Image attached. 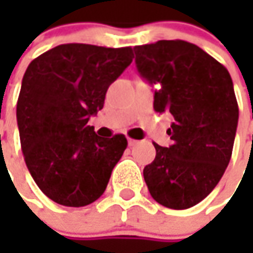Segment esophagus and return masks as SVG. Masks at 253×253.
<instances>
[{"label": "esophagus", "mask_w": 253, "mask_h": 253, "mask_svg": "<svg viewBox=\"0 0 253 253\" xmlns=\"http://www.w3.org/2000/svg\"><path fill=\"white\" fill-rule=\"evenodd\" d=\"M136 143H138V141H135V139H131V138L128 139V145H129V146H135Z\"/></svg>", "instance_id": "34e87169"}]
</instances>
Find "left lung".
<instances>
[{"instance_id": "left-lung-1", "label": "left lung", "mask_w": 253, "mask_h": 253, "mask_svg": "<svg viewBox=\"0 0 253 253\" xmlns=\"http://www.w3.org/2000/svg\"><path fill=\"white\" fill-rule=\"evenodd\" d=\"M135 63L155 90L153 108L174 122L169 148L155 145L156 156L143 177L159 204L186 210L218 184L228 166L238 125V102L228 70L196 44L158 41L135 46Z\"/></svg>"}]
</instances>
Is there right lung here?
Instances as JSON below:
<instances>
[{
    "mask_svg": "<svg viewBox=\"0 0 253 253\" xmlns=\"http://www.w3.org/2000/svg\"><path fill=\"white\" fill-rule=\"evenodd\" d=\"M132 59L129 46L67 43L28 66L16 104L21 148L35 183L54 203L84 207L107 189L128 142L122 133L98 136L88 120Z\"/></svg>",
    "mask_w": 253,
    "mask_h": 253,
    "instance_id": "right-lung-1",
    "label": "right lung"
}]
</instances>
